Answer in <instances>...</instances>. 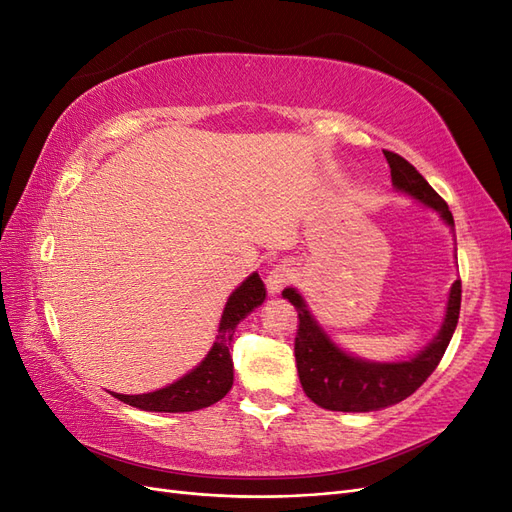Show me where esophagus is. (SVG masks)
<instances>
[{"instance_id":"obj_1","label":"esophagus","mask_w":512,"mask_h":512,"mask_svg":"<svg viewBox=\"0 0 512 512\" xmlns=\"http://www.w3.org/2000/svg\"><path fill=\"white\" fill-rule=\"evenodd\" d=\"M292 277H294V271L288 267V265H275L269 273H267V290L271 292V294H277L280 292L286 284H290L292 282Z\"/></svg>"}]
</instances>
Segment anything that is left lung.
I'll list each match as a JSON object with an SVG mask.
<instances>
[{
    "label": "left lung",
    "instance_id": "1",
    "mask_svg": "<svg viewBox=\"0 0 512 512\" xmlns=\"http://www.w3.org/2000/svg\"><path fill=\"white\" fill-rule=\"evenodd\" d=\"M391 166L393 188L436 211L442 222L455 230L453 213L425 177L401 156L384 151ZM282 297L299 312V331L294 337V359L305 395L324 410L374 412L410 397L438 367L455 333L461 307V282L448 292L446 314L438 335L408 361H367L339 348L327 335L297 288H284Z\"/></svg>",
    "mask_w": 512,
    "mask_h": 512
}]
</instances>
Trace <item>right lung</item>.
I'll use <instances>...</instances> for the list:
<instances>
[{
  "label": "right lung",
  "mask_w": 512,
  "mask_h": 512,
  "mask_svg": "<svg viewBox=\"0 0 512 512\" xmlns=\"http://www.w3.org/2000/svg\"><path fill=\"white\" fill-rule=\"evenodd\" d=\"M265 297L267 290L260 275L252 273L250 277H245L241 286H237L228 297L218 335H215V342L203 361L183 378L164 386L160 391L143 395L113 393V397L147 412H194L213 406L215 401H220L230 391L232 380H235V376H232L230 344L237 324L247 314H252L258 305H262Z\"/></svg>",
  "instance_id": "right-lung-1"
}]
</instances>
